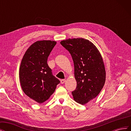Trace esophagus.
I'll return each instance as SVG.
<instances>
[{"label":"esophagus","instance_id":"obj_1","mask_svg":"<svg viewBox=\"0 0 131 131\" xmlns=\"http://www.w3.org/2000/svg\"><path fill=\"white\" fill-rule=\"evenodd\" d=\"M66 82V80L65 79H62V80H61V83L62 84H64V83Z\"/></svg>","mask_w":131,"mask_h":131}]
</instances>
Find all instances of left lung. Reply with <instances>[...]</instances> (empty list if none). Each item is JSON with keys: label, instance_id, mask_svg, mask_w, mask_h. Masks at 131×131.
<instances>
[{"label": "left lung", "instance_id": "1", "mask_svg": "<svg viewBox=\"0 0 131 131\" xmlns=\"http://www.w3.org/2000/svg\"><path fill=\"white\" fill-rule=\"evenodd\" d=\"M72 57L77 88L72 92L74 100L84 105L100 93L105 81V70L100 52L93 43L84 38L68 39L61 41Z\"/></svg>", "mask_w": 131, "mask_h": 131}]
</instances>
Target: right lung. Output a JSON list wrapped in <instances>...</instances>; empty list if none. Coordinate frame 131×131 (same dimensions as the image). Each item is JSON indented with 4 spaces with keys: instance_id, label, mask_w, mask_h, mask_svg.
I'll use <instances>...</instances> for the list:
<instances>
[{
    "instance_id": "right-lung-1",
    "label": "right lung",
    "mask_w": 131,
    "mask_h": 131,
    "mask_svg": "<svg viewBox=\"0 0 131 131\" xmlns=\"http://www.w3.org/2000/svg\"><path fill=\"white\" fill-rule=\"evenodd\" d=\"M56 42L37 41L25 52L19 68L21 88L28 97L39 103L48 100L60 81L52 75L47 58Z\"/></svg>"
}]
</instances>
